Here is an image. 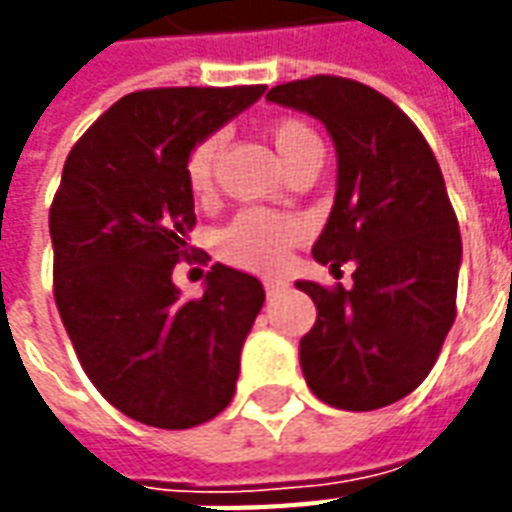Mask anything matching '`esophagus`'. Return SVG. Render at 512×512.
I'll use <instances>...</instances> for the list:
<instances>
[{
	"label": "esophagus",
	"mask_w": 512,
	"mask_h": 512,
	"mask_svg": "<svg viewBox=\"0 0 512 512\" xmlns=\"http://www.w3.org/2000/svg\"><path fill=\"white\" fill-rule=\"evenodd\" d=\"M263 285H266L268 296H277V293H282V290L288 288V279H266Z\"/></svg>",
	"instance_id": "1"
}]
</instances>
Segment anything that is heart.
<instances>
[{"mask_svg":"<svg viewBox=\"0 0 512 512\" xmlns=\"http://www.w3.org/2000/svg\"><path fill=\"white\" fill-rule=\"evenodd\" d=\"M268 139L277 150L285 169L296 167L299 161L323 156V142L318 131L299 117H282L268 128ZM222 134H202L186 153V186L194 197H208L216 180V164L222 153ZM301 238V224L288 216L266 211H241L219 235L222 255L235 266L271 271L279 268L288 257V249Z\"/></svg>","mask_w":512,"mask_h":512,"instance_id":"obj_1","label":"heart"}]
</instances>
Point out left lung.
Wrapping results in <instances>:
<instances>
[{
	"instance_id": "1",
	"label": "left lung",
	"mask_w": 512,
	"mask_h": 512,
	"mask_svg": "<svg viewBox=\"0 0 512 512\" xmlns=\"http://www.w3.org/2000/svg\"><path fill=\"white\" fill-rule=\"evenodd\" d=\"M266 98L332 134L337 197L312 255L356 263L351 290L296 282L318 310L299 345L304 378L334 408L389 406L428 378L455 321L461 233L439 161L400 106L354 79H296Z\"/></svg>"
}]
</instances>
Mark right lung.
Instances as JSON below:
<instances>
[{
	"label": "right lung",
	"instance_id": "right-lung-1",
	"mask_svg": "<svg viewBox=\"0 0 512 512\" xmlns=\"http://www.w3.org/2000/svg\"><path fill=\"white\" fill-rule=\"evenodd\" d=\"M263 93V84L136 90L65 158L49 211L54 301L87 378L136 422L194 428L235 395L263 285L216 263L200 299L183 301L172 268L194 255L189 147Z\"/></svg>",
	"mask_w": 512,
	"mask_h": 512
}]
</instances>
